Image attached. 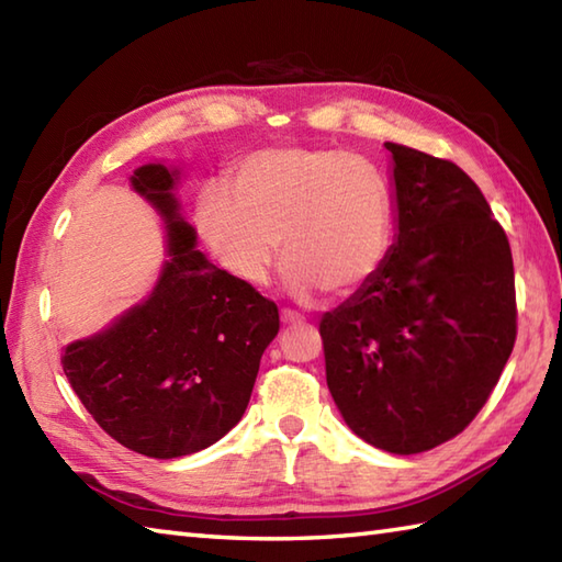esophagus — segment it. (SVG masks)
<instances>
[{"label":"esophagus","mask_w":562,"mask_h":562,"mask_svg":"<svg viewBox=\"0 0 562 562\" xmlns=\"http://www.w3.org/2000/svg\"><path fill=\"white\" fill-rule=\"evenodd\" d=\"M280 316H282L284 324H302V321H304V316L300 312H294V308H282Z\"/></svg>","instance_id":"34e87169"}]
</instances>
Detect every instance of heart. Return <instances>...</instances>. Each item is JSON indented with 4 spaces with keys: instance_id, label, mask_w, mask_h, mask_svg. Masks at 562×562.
<instances>
[{
    "instance_id": "1",
    "label": "heart",
    "mask_w": 562,
    "mask_h": 562,
    "mask_svg": "<svg viewBox=\"0 0 562 562\" xmlns=\"http://www.w3.org/2000/svg\"><path fill=\"white\" fill-rule=\"evenodd\" d=\"M229 186L195 198V229L220 268L262 288L282 241L284 284L308 300L326 288L364 290L384 270L396 234L384 171L333 147H266L234 166Z\"/></svg>"
}]
</instances>
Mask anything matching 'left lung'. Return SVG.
Returning a JSON list of instances; mask_svg holds the SVG:
<instances>
[{
  "instance_id": "8db88e82",
  "label": "left lung",
  "mask_w": 562,
  "mask_h": 562,
  "mask_svg": "<svg viewBox=\"0 0 562 562\" xmlns=\"http://www.w3.org/2000/svg\"><path fill=\"white\" fill-rule=\"evenodd\" d=\"M384 147L398 244L318 333L330 396L352 432L391 453H420L461 435L497 386L517 340L515 266L469 173Z\"/></svg>"
}]
</instances>
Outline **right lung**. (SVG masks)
<instances>
[{
    "label": "right lung",
    "instance_id": "add662e5",
    "mask_svg": "<svg viewBox=\"0 0 562 562\" xmlns=\"http://www.w3.org/2000/svg\"><path fill=\"white\" fill-rule=\"evenodd\" d=\"M176 178L161 164L133 176L169 232L157 290L63 357L69 386L103 432L151 459L195 453L229 432L280 330L278 304L195 250V229L171 193Z\"/></svg>",
    "mask_w": 562,
    "mask_h": 562
}]
</instances>
